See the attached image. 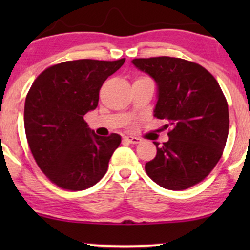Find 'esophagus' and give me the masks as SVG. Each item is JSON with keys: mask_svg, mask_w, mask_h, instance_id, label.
Listing matches in <instances>:
<instances>
[{"mask_svg": "<svg viewBox=\"0 0 250 250\" xmlns=\"http://www.w3.org/2000/svg\"><path fill=\"white\" fill-rule=\"evenodd\" d=\"M124 141L131 143V145H136V143H139L141 140H140L139 138H136V136L126 135V136H124Z\"/></svg>", "mask_w": 250, "mask_h": 250, "instance_id": "34e87169", "label": "esophagus"}]
</instances>
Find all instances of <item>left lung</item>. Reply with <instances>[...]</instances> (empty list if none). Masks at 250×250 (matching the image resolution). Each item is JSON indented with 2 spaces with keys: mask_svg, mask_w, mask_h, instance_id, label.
Returning a JSON list of instances; mask_svg holds the SVG:
<instances>
[{
  "mask_svg": "<svg viewBox=\"0 0 250 250\" xmlns=\"http://www.w3.org/2000/svg\"><path fill=\"white\" fill-rule=\"evenodd\" d=\"M157 84L153 116L166 119L168 141L146 164L153 182L168 190L199 183L220 160L229 134L228 102L217 81L200 64L180 58L133 59Z\"/></svg>",
  "mask_w": 250,
  "mask_h": 250,
  "instance_id": "left-lung-1",
  "label": "left lung"
}]
</instances>
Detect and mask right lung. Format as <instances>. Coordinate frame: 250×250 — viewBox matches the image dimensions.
<instances>
[{
    "instance_id": "add662e5",
    "label": "right lung",
    "mask_w": 250,
    "mask_h": 250,
    "mask_svg": "<svg viewBox=\"0 0 250 250\" xmlns=\"http://www.w3.org/2000/svg\"><path fill=\"white\" fill-rule=\"evenodd\" d=\"M125 59L66 61L46 68L26 97L23 123L30 151L51 182L66 190L93 187L107 173L121 135L99 136L84 115L98 107L99 92Z\"/></svg>"
}]
</instances>
